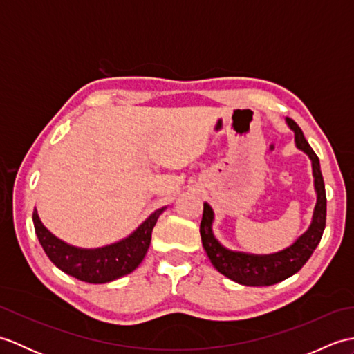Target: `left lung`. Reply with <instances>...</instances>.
Returning a JSON list of instances; mask_svg holds the SVG:
<instances>
[{
  "mask_svg": "<svg viewBox=\"0 0 354 354\" xmlns=\"http://www.w3.org/2000/svg\"><path fill=\"white\" fill-rule=\"evenodd\" d=\"M286 123L295 133V145L299 150H303L312 161L315 192H317V205L313 209L310 227L304 234L299 236L295 242L280 252L259 255L231 251L228 248L221 245L213 234V208L204 202V214L201 221V239L204 250L208 255L213 266L230 280L243 286H270L280 283L290 275L297 274L306 261L310 259L315 248L318 246L326 228V213H327V199H326V185L322 179L321 165L317 153L313 152L304 133L292 118L286 117Z\"/></svg>",
  "mask_w": 354,
  "mask_h": 354,
  "instance_id": "obj_1",
  "label": "left lung"
}]
</instances>
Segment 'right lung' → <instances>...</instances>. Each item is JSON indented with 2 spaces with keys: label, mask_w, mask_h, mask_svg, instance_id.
Returning <instances> with one entry per match:
<instances>
[{
  "label": "right lung",
  "mask_w": 354,
  "mask_h": 354,
  "mask_svg": "<svg viewBox=\"0 0 354 354\" xmlns=\"http://www.w3.org/2000/svg\"><path fill=\"white\" fill-rule=\"evenodd\" d=\"M165 207L156 209L132 234L112 245L85 250L65 243L44 227L36 208L33 225L39 243L55 266L80 281L102 284L114 281L138 268L149 250L152 230Z\"/></svg>",
  "instance_id": "1"
}]
</instances>
